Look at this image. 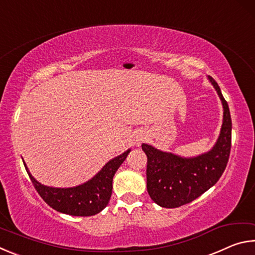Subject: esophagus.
<instances>
[{"label":"esophagus","mask_w":255,"mask_h":255,"mask_svg":"<svg viewBox=\"0 0 255 255\" xmlns=\"http://www.w3.org/2000/svg\"><path fill=\"white\" fill-rule=\"evenodd\" d=\"M145 138H146L145 132H144V131H139V132H138L137 135H136V138H135V144H136L137 146H139V145H140V143H143Z\"/></svg>","instance_id":"1"}]
</instances>
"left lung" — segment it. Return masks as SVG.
<instances>
[{"label":"left lung","instance_id":"8db88e82","mask_svg":"<svg viewBox=\"0 0 255 255\" xmlns=\"http://www.w3.org/2000/svg\"><path fill=\"white\" fill-rule=\"evenodd\" d=\"M207 79L217 92L223 105V125L214 147L193 157H182L141 144L147 156V191L152 200L164 208H176L197 199L210 189L226 169L231 152L232 119L230 108L218 84Z\"/></svg>","mask_w":255,"mask_h":255}]
</instances>
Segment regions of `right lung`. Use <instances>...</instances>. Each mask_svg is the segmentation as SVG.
<instances>
[{"label":"right lung","instance_id":"1","mask_svg":"<svg viewBox=\"0 0 255 255\" xmlns=\"http://www.w3.org/2000/svg\"><path fill=\"white\" fill-rule=\"evenodd\" d=\"M130 148L110 159L98 173L86 182L72 188H54L41 184L25 170L37 192L51 208L71 216H93L106 208L112 193V180L115 173L126 159Z\"/></svg>","mask_w":255,"mask_h":255}]
</instances>
